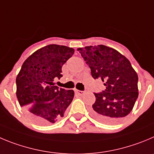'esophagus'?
Masks as SVG:
<instances>
[{
	"instance_id": "1",
	"label": "esophagus",
	"mask_w": 154,
	"mask_h": 154,
	"mask_svg": "<svg viewBox=\"0 0 154 154\" xmlns=\"http://www.w3.org/2000/svg\"><path fill=\"white\" fill-rule=\"evenodd\" d=\"M75 92L77 93V94L80 95V96H83V95L84 94V91H80V90H75Z\"/></svg>"
}]
</instances>
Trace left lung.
<instances>
[{
	"label": "left lung",
	"mask_w": 154,
	"mask_h": 154,
	"mask_svg": "<svg viewBox=\"0 0 154 154\" xmlns=\"http://www.w3.org/2000/svg\"><path fill=\"white\" fill-rule=\"evenodd\" d=\"M77 51L90 67L92 77L105 82L106 90L94 93L92 115L106 124H114L131 112L138 97V77L127 57L103 45Z\"/></svg>",
	"instance_id": "obj_1"
}]
</instances>
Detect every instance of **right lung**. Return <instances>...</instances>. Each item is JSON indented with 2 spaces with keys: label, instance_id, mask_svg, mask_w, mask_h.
I'll list each match as a JSON object with an SVG mask.
<instances>
[{
  "label": "right lung",
  "instance_id": "right-lung-1",
  "mask_svg": "<svg viewBox=\"0 0 154 154\" xmlns=\"http://www.w3.org/2000/svg\"><path fill=\"white\" fill-rule=\"evenodd\" d=\"M74 53L72 48L48 45L32 53L23 64L16 79L17 97L36 124L56 122L72 102L74 90L59 88L53 81L62 77L61 67Z\"/></svg>",
  "mask_w": 154,
  "mask_h": 154
}]
</instances>
